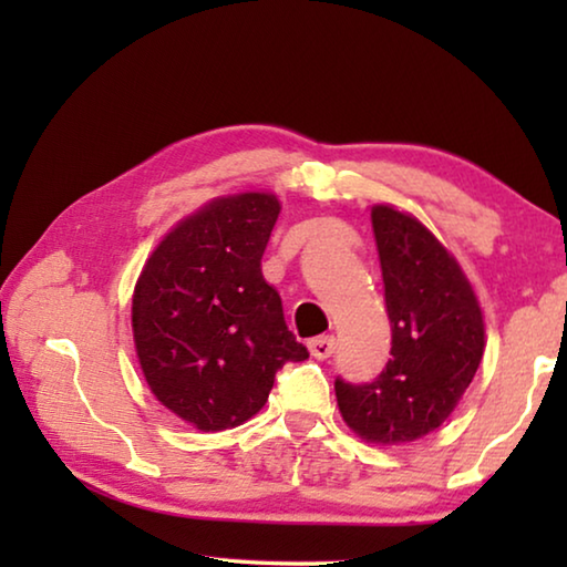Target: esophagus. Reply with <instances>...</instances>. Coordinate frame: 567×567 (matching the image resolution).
I'll return each mask as SVG.
<instances>
[{
	"label": "esophagus",
	"mask_w": 567,
	"mask_h": 567,
	"mask_svg": "<svg viewBox=\"0 0 567 567\" xmlns=\"http://www.w3.org/2000/svg\"><path fill=\"white\" fill-rule=\"evenodd\" d=\"M307 348H310L312 358L328 360V358H332L334 348H338V340H334L332 334H320V338H315V340L307 342Z\"/></svg>",
	"instance_id": "1"
}]
</instances>
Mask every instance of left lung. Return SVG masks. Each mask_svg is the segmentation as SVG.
<instances>
[{"label": "left lung", "mask_w": 567, "mask_h": 567, "mask_svg": "<svg viewBox=\"0 0 567 567\" xmlns=\"http://www.w3.org/2000/svg\"><path fill=\"white\" fill-rule=\"evenodd\" d=\"M392 348L372 382L334 380L342 420L368 443L433 433L473 382L485 350L477 297L455 257L412 215L372 207Z\"/></svg>", "instance_id": "obj_1"}]
</instances>
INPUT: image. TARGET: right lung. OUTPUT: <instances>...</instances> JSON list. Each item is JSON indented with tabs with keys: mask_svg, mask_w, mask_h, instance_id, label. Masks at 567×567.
I'll return each mask as SVG.
<instances>
[{
	"mask_svg": "<svg viewBox=\"0 0 567 567\" xmlns=\"http://www.w3.org/2000/svg\"><path fill=\"white\" fill-rule=\"evenodd\" d=\"M277 215L280 199L267 192L219 197L162 239L134 285L132 332L147 385L203 433L257 415L277 370L310 358L262 277Z\"/></svg>",
	"mask_w": 567,
	"mask_h": 567,
	"instance_id": "1",
	"label": "right lung"
}]
</instances>
